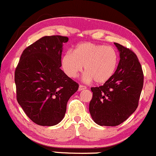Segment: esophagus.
<instances>
[{"label": "esophagus", "instance_id": "obj_1", "mask_svg": "<svg viewBox=\"0 0 156 156\" xmlns=\"http://www.w3.org/2000/svg\"><path fill=\"white\" fill-rule=\"evenodd\" d=\"M86 89V86H83V85H80L79 86V91H82L83 89Z\"/></svg>", "mask_w": 156, "mask_h": 156}]
</instances>
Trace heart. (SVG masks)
Listing matches in <instances>:
<instances>
[{
  "label": "heart",
  "instance_id": "obj_1",
  "mask_svg": "<svg viewBox=\"0 0 156 156\" xmlns=\"http://www.w3.org/2000/svg\"><path fill=\"white\" fill-rule=\"evenodd\" d=\"M66 74L76 77L84 66L88 81L105 83L115 74L118 64V55L114 48L93 43H82L76 46L74 52L67 51L61 61Z\"/></svg>",
  "mask_w": 156,
  "mask_h": 156
}]
</instances>
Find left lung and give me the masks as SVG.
<instances>
[{
    "mask_svg": "<svg viewBox=\"0 0 156 156\" xmlns=\"http://www.w3.org/2000/svg\"><path fill=\"white\" fill-rule=\"evenodd\" d=\"M120 61L115 74L103 86L92 87L89 112L100 126H118L138 107L143 86V72L133 51L118 43Z\"/></svg>",
    "mask_w": 156,
    "mask_h": 156,
    "instance_id": "1",
    "label": "left lung"
}]
</instances>
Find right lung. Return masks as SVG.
Here are the masks:
<instances>
[{"label":"right lung","mask_w":156,"mask_h":156,"mask_svg":"<svg viewBox=\"0 0 156 156\" xmlns=\"http://www.w3.org/2000/svg\"><path fill=\"white\" fill-rule=\"evenodd\" d=\"M61 35L44 36L23 51L15 70L16 100L35 124L54 126L65 115L69 98L79 84L61 69Z\"/></svg>","instance_id":"1"}]
</instances>
